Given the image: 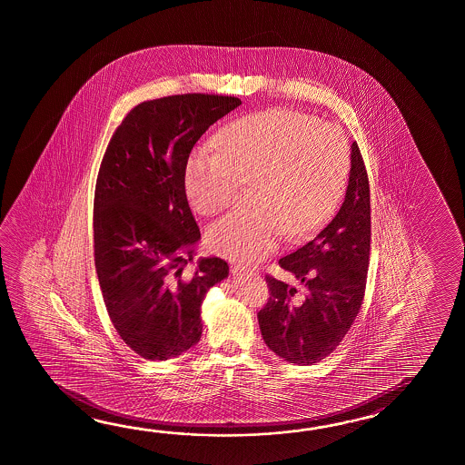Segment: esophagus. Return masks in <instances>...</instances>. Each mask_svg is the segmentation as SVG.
<instances>
[{
  "label": "esophagus",
  "instance_id": "1",
  "mask_svg": "<svg viewBox=\"0 0 465 465\" xmlns=\"http://www.w3.org/2000/svg\"><path fill=\"white\" fill-rule=\"evenodd\" d=\"M232 272H234V274H242V272H254V269H251V267L241 266V264H234V266H232Z\"/></svg>",
  "mask_w": 465,
  "mask_h": 465
}]
</instances>
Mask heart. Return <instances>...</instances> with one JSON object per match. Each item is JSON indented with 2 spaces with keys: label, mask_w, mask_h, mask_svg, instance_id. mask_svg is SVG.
<instances>
[{
  "label": "heart",
  "mask_w": 465,
  "mask_h": 465,
  "mask_svg": "<svg viewBox=\"0 0 465 465\" xmlns=\"http://www.w3.org/2000/svg\"><path fill=\"white\" fill-rule=\"evenodd\" d=\"M351 174L346 134L329 123L269 109L237 119L201 148L184 173L191 206L203 216L229 208L239 181H252L249 204L208 229L209 247L231 261L256 262L279 237L302 239L336 213Z\"/></svg>",
  "instance_id": "1"
}]
</instances>
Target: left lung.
Segmentation results:
<instances>
[{"label":"left lung","instance_id":"1","mask_svg":"<svg viewBox=\"0 0 465 465\" xmlns=\"http://www.w3.org/2000/svg\"><path fill=\"white\" fill-rule=\"evenodd\" d=\"M346 198L334 219L312 241L279 259L304 287L266 276L269 299L259 311L267 347L291 364L326 359L344 339L362 306L371 252V191L364 159L352 143Z\"/></svg>","mask_w":465,"mask_h":465}]
</instances>
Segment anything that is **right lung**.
Returning <instances> with one entry per match:
<instances>
[{
	"label": "right lung",
	"mask_w": 465,
	"mask_h": 465,
	"mask_svg": "<svg viewBox=\"0 0 465 465\" xmlns=\"http://www.w3.org/2000/svg\"><path fill=\"white\" fill-rule=\"evenodd\" d=\"M241 104L219 94H176L129 111L109 141L94 189V264L109 317L138 356L166 361L198 344L201 304L226 279L219 257L184 269L201 239L184 173L206 129Z\"/></svg>",
	"instance_id": "add662e5"
}]
</instances>
